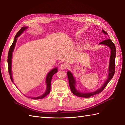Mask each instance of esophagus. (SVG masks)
Segmentation results:
<instances>
[{"mask_svg":"<svg viewBox=\"0 0 125 125\" xmlns=\"http://www.w3.org/2000/svg\"><path fill=\"white\" fill-rule=\"evenodd\" d=\"M67 64L66 63H62L61 65H60V68L62 69H65L67 68Z\"/></svg>","mask_w":125,"mask_h":125,"instance_id":"1","label":"esophagus"}]
</instances>
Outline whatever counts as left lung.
Returning a JSON list of instances; mask_svg holds the SVG:
<instances>
[{"mask_svg":"<svg viewBox=\"0 0 125 125\" xmlns=\"http://www.w3.org/2000/svg\"><path fill=\"white\" fill-rule=\"evenodd\" d=\"M102 32H103L104 34H108L104 30H102ZM99 44H103L105 45L110 48L111 50V54L110 57V60H109V73L108 78L104 83V84L103 85L100 89L97 90L95 91L92 92H88V93H82L78 91L75 88V80L74 78L73 74H72L70 71H68L67 72V75L69 80V84L70 90L72 93L75 95H76L78 97H90L91 96H93L96 94L101 93L103 91L106 86H107L109 82L112 79L114 76L115 70V58H116V47L114 43L111 41V39H107L102 41Z\"/></svg>","mask_w":125,"mask_h":125,"instance_id":"left-lung-1","label":"left lung"}]
</instances>
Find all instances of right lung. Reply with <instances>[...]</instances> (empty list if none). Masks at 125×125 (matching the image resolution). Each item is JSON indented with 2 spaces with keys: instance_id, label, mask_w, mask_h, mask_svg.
<instances>
[{
  "instance_id": "add662e5",
  "label": "right lung",
  "mask_w": 125,
  "mask_h": 125,
  "mask_svg": "<svg viewBox=\"0 0 125 125\" xmlns=\"http://www.w3.org/2000/svg\"><path fill=\"white\" fill-rule=\"evenodd\" d=\"M28 28V27L26 26H24V27L21 28L19 31L18 32V33L16 34V36L14 37V39L13 42V43L11 45V46H10L9 52H8V59H7V62H8V72H9V74L10 75V77L11 81H12L13 82V79H12V71H11V64H12V52H13L14 48L15 47V45H16V42H17V37L19 36L21 34L24 32V31ZM57 72V68H55L53 69H52L51 70L50 72H49L48 73L47 75L46 79V91L44 93V94L42 95L41 96H38V97H30L31 99H33L34 100H37V99H43L44 97H45L46 95H47L49 94V93L51 91V80L53 76V75L55 74Z\"/></svg>"
}]
</instances>
